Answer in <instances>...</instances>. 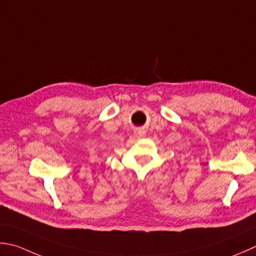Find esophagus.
Returning <instances> with one entry per match:
<instances>
[{
    "instance_id": "esophagus-1",
    "label": "esophagus",
    "mask_w": 256,
    "mask_h": 256,
    "mask_svg": "<svg viewBox=\"0 0 256 256\" xmlns=\"http://www.w3.org/2000/svg\"><path fill=\"white\" fill-rule=\"evenodd\" d=\"M136 135H138V136H143V133L141 131H138Z\"/></svg>"
}]
</instances>
